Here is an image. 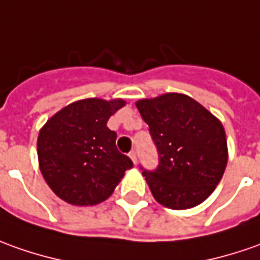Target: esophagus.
I'll return each mask as SVG.
<instances>
[{
  "label": "esophagus",
  "mask_w": 260,
  "mask_h": 260,
  "mask_svg": "<svg viewBox=\"0 0 260 260\" xmlns=\"http://www.w3.org/2000/svg\"><path fill=\"white\" fill-rule=\"evenodd\" d=\"M129 158H131V159H132V162H134V164L137 165L138 158H137V152H135V151H131V152H129Z\"/></svg>",
  "instance_id": "34e87169"
}]
</instances>
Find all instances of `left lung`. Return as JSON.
<instances>
[{
    "label": "left lung",
    "instance_id": "left-lung-1",
    "mask_svg": "<svg viewBox=\"0 0 260 260\" xmlns=\"http://www.w3.org/2000/svg\"><path fill=\"white\" fill-rule=\"evenodd\" d=\"M158 152L152 171L142 175L153 198L171 209L202 204L216 188L228 162L222 123L199 102L182 93H165L137 102Z\"/></svg>",
    "mask_w": 260,
    "mask_h": 260
}]
</instances>
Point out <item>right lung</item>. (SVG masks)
I'll return each instance as SVG.
<instances>
[{
    "mask_svg": "<svg viewBox=\"0 0 260 260\" xmlns=\"http://www.w3.org/2000/svg\"><path fill=\"white\" fill-rule=\"evenodd\" d=\"M123 105L122 100L77 101L44 125L37 144L40 169L56 197L78 206L100 204L134 167L107 126Z\"/></svg>",
    "mask_w": 260,
    "mask_h": 260,
    "instance_id": "right-lung-1",
    "label": "right lung"
}]
</instances>
